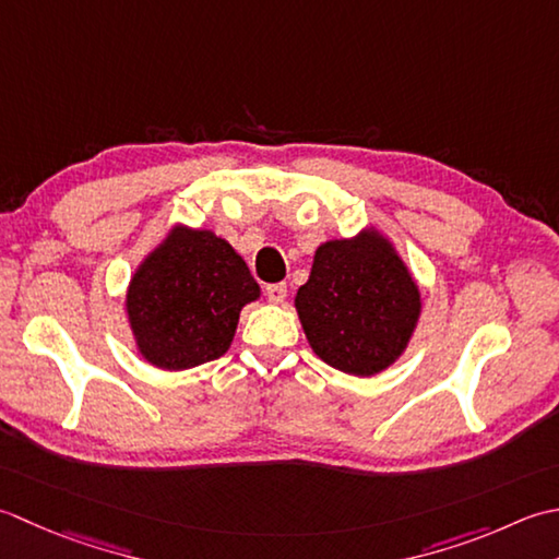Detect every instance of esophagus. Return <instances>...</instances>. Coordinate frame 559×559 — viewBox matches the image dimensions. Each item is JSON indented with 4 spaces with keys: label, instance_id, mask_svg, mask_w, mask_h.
Masks as SVG:
<instances>
[{
    "label": "esophagus",
    "instance_id": "1",
    "mask_svg": "<svg viewBox=\"0 0 559 559\" xmlns=\"http://www.w3.org/2000/svg\"><path fill=\"white\" fill-rule=\"evenodd\" d=\"M265 296H267L270 304H282L284 299H287V284H284V282L267 284V287H265Z\"/></svg>",
    "mask_w": 559,
    "mask_h": 559
}]
</instances>
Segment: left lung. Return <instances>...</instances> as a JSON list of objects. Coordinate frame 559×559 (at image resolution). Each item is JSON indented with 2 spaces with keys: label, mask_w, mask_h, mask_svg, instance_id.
Masks as SVG:
<instances>
[{
  "label": "left lung",
  "mask_w": 559,
  "mask_h": 559,
  "mask_svg": "<svg viewBox=\"0 0 559 559\" xmlns=\"http://www.w3.org/2000/svg\"><path fill=\"white\" fill-rule=\"evenodd\" d=\"M294 306L318 357L345 373L373 376L405 352L423 299L393 243L369 226L318 246Z\"/></svg>",
  "instance_id": "obj_1"
}]
</instances>
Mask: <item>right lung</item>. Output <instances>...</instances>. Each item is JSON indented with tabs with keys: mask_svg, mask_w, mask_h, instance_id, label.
<instances>
[{
	"mask_svg": "<svg viewBox=\"0 0 559 559\" xmlns=\"http://www.w3.org/2000/svg\"><path fill=\"white\" fill-rule=\"evenodd\" d=\"M258 296L229 241L174 226L134 270L124 306L136 352L156 369L183 371L231 347L241 309Z\"/></svg>",
	"mask_w": 559,
	"mask_h": 559,
	"instance_id": "add662e5",
	"label": "right lung"
}]
</instances>
